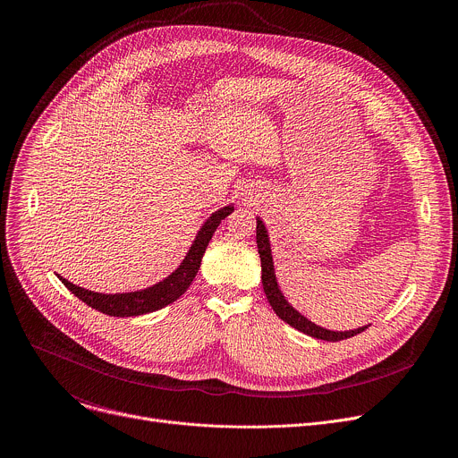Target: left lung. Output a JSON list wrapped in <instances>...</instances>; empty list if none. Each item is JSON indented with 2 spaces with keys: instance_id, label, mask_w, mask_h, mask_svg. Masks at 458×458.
<instances>
[{
  "instance_id": "left-lung-1",
  "label": "left lung",
  "mask_w": 458,
  "mask_h": 458,
  "mask_svg": "<svg viewBox=\"0 0 458 458\" xmlns=\"http://www.w3.org/2000/svg\"><path fill=\"white\" fill-rule=\"evenodd\" d=\"M257 248H259V257H260V281H263V288L267 293V299L270 302V306L274 308V311L284 320L288 322L292 328L315 337V339H322V341H330V343H337L343 339H350L360 332H364L368 326H362V328L357 330H350V332H332V330H326L317 326L315 322L308 320L304 315H301L281 293L277 279H276V270H274V259H272V248H270V239H268V232L257 217Z\"/></svg>"
}]
</instances>
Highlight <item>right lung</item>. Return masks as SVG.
<instances>
[{
    "mask_svg": "<svg viewBox=\"0 0 458 458\" xmlns=\"http://www.w3.org/2000/svg\"><path fill=\"white\" fill-rule=\"evenodd\" d=\"M232 212H233L232 205L214 212L207 219V223L201 226L198 235H195V241L190 246L179 268L172 276H168L166 279H163L161 283H157L147 290L114 293V295L112 293H98V292H90L81 286H76V284L69 283L67 279H63L61 276H57V277L85 304H89L90 308H94L101 313H106L110 317H136V315H145V313L161 310L166 304H172L174 301H177L186 292V288L191 284L195 276H198V270L201 267V259L207 251V246H208L214 232L217 230L221 221L225 217H228Z\"/></svg>",
    "mask_w": 458,
    "mask_h": 458,
    "instance_id": "add662e5",
    "label": "right lung"
}]
</instances>
